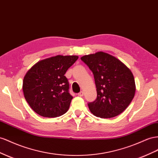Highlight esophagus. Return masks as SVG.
Here are the masks:
<instances>
[{"label": "esophagus", "instance_id": "34e87169", "mask_svg": "<svg viewBox=\"0 0 158 158\" xmlns=\"http://www.w3.org/2000/svg\"><path fill=\"white\" fill-rule=\"evenodd\" d=\"M78 96H84V92L83 91H81L80 92H79L78 94Z\"/></svg>", "mask_w": 158, "mask_h": 158}]
</instances>
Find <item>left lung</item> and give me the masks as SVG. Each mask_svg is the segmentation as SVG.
I'll use <instances>...</instances> for the list:
<instances>
[{"mask_svg":"<svg viewBox=\"0 0 158 158\" xmlns=\"http://www.w3.org/2000/svg\"><path fill=\"white\" fill-rule=\"evenodd\" d=\"M82 60L94 77L97 98L88 103L92 114L110 118L124 111L135 93L134 75L120 60L104 52L85 55Z\"/></svg>","mask_w":158,"mask_h":158,"instance_id":"1","label":"left lung"}]
</instances>
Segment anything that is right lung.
<instances>
[{"label":"right lung","mask_w":158,"mask_h":158,"mask_svg":"<svg viewBox=\"0 0 158 158\" xmlns=\"http://www.w3.org/2000/svg\"><path fill=\"white\" fill-rule=\"evenodd\" d=\"M78 56L57 55L38 62L25 74L23 90L31 108L40 116L55 118L65 114L72 99L66 72Z\"/></svg>","instance_id":"right-lung-1"}]
</instances>
